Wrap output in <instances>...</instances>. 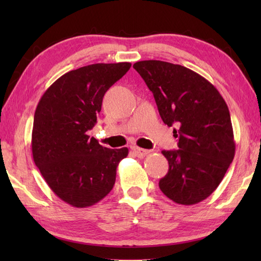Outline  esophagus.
<instances>
[{
	"mask_svg": "<svg viewBox=\"0 0 261 261\" xmlns=\"http://www.w3.org/2000/svg\"><path fill=\"white\" fill-rule=\"evenodd\" d=\"M134 152L137 154L138 157H145V156H147V154L150 152L149 150H147V149H142V148H134Z\"/></svg>",
	"mask_w": 261,
	"mask_h": 261,
	"instance_id": "obj_1",
	"label": "esophagus"
}]
</instances>
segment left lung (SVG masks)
I'll list each match as a JSON object with an SVG mask.
<instances>
[{
	"instance_id": "left-lung-1",
	"label": "left lung",
	"mask_w": 261,
	"mask_h": 261,
	"mask_svg": "<svg viewBox=\"0 0 261 261\" xmlns=\"http://www.w3.org/2000/svg\"><path fill=\"white\" fill-rule=\"evenodd\" d=\"M134 68L153 93L164 123L177 127L178 150L162 151L169 169L159 180L160 190L177 204L204 201L220 185L234 158L228 105L213 84L184 66L142 60Z\"/></svg>"
}]
</instances>
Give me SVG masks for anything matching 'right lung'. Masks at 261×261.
<instances>
[{"instance_id":"obj_1","label":"right lung","mask_w":261,"mask_h":261,"mask_svg":"<svg viewBox=\"0 0 261 261\" xmlns=\"http://www.w3.org/2000/svg\"><path fill=\"white\" fill-rule=\"evenodd\" d=\"M130 63L93 64L70 70L48 87L32 127V157L48 186L74 207H88L112 191L127 148L109 149L87 131L96 123L105 92Z\"/></svg>"}]
</instances>
